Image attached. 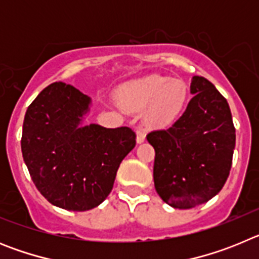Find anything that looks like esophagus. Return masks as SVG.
I'll return each instance as SVG.
<instances>
[{
    "mask_svg": "<svg viewBox=\"0 0 259 259\" xmlns=\"http://www.w3.org/2000/svg\"><path fill=\"white\" fill-rule=\"evenodd\" d=\"M136 141H137V144H141V143H144V141H145V134L143 132V130H137Z\"/></svg>",
    "mask_w": 259,
    "mask_h": 259,
    "instance_id": "34e87169",
    "label": "esophagus"
}]
</instances>
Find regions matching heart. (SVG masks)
<instances>
[{
  "mask_svg": "<svg viewBox=\"0 0 259 259\" xmlns=\"http://www.w3.org/2000/svg\"><path fill=\"white\" fill-rule=\"evenodd\" d=\"M187 84L161 75H150L125 84L119 91L123 106L148 109V119L157 127L168 125L178 118L187 100Z\"/></svg>",
  "mask_w": 259,
  "mask_h": 259,
  "instance_id": "1",
  "label": "heart"
}]
</instances>
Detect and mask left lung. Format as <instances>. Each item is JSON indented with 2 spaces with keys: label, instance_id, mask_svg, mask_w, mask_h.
<instances>
[{
  "label": "left lung",
  "instance_id": "1",
  "mask_svg": "<svg viewBox=\"0 0 259 259\" xmlns=\"http://www.w3.org/2000/svg\"><path fill=\"white\" fill-rule=\"evenodd\" d=\"M188 106L170 128L150 132L154 187L175 209H191L223 188L236 143L227 100L209 80L193 76Z\"/></svg>",
  "mask_w": 259,
  "mask_h": 259
}]
</instances>
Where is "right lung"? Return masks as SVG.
<instances>
[{
  "instance_id": "obj_1",
  "label": "right lung",
  "mask_w": 259,
  "mask_h": 259,
  "mask_svg": "<svg viewBox=\"0 0 259 259\" xmlns=\"http://www.w3.org/2000/svg\"><path fill=\"white\" fill-rule=\"evenodd\" d=\"M91 97L53 83L27 109L23 159L36 188L52 205L71 211L98 206L113 189L120 162L136 145L128 127L81 125Z\"/></svg>"
}]
</instances>
